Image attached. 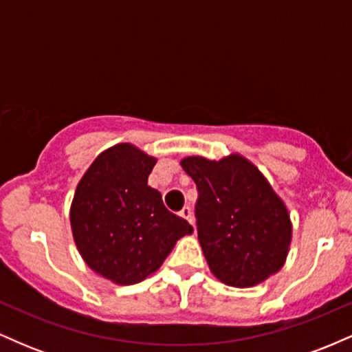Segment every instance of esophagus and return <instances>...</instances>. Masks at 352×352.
<instances>
[{
	"instance_id": "1",
	"label": "esophagus",
	"mask_w": 352,
	"mask_h": 352,
	"mask_svg": "<svg viewBox=\"0 0 352 352\" xmlns=\"http://www.w3.org/2000/svg\"><path fill=\"white\" fill-rule=\"evenodd\" d=\"M180 217L185 218V220H187L188 223L192 225L193 228H195V225H193V223H195V218H193L192 208H190V207H184V208H182V210H180Z\"/></svg>"
}]
</instances>
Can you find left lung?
Segmentation results:
<instances>
[{"instance_id": "8db88e82", "label": "left lung", "mask_w": 352, "mask_h": 352, "mask_svg": "<svg viewBox=\"0 0 352 352\" xmlns=\"http://www.w3.org/2000/svg\"><path fill=\"white\" fill-rule=\"evenodd\" d=\"M184 170L197 185V233L220 281L248 288L281 268L292 241L288 210L260 170L240 155L188 157Z\"/></svg>"}]
</instances>
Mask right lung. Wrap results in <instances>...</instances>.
Instances as JSON below:
<instances>
[{
  "instance_id": "right-lung-1",
  "label": "right lung",
  "mask_w": 352,
  "mask_h": 352,
  "mask_svg": "<svg viewBox=\"0 0 352 352\" xmlns=\"http://www.w3.org/2000/svg\"><path fill=\"white\" fill-rule=\"evenodd\" d=\"M155 162L119 144L100 153L76 188L71 227L79 253L117 285H134L159 270L175 241L193 230L147 185Z\"/></svg>"
}]
</instances>
